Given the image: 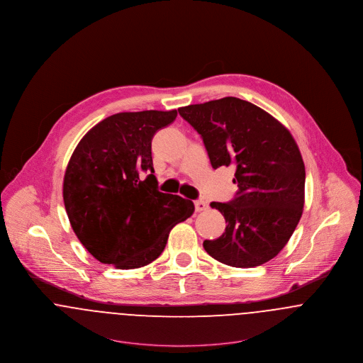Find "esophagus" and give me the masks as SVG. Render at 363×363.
<instances>
[{"mask_svg":"<svg viewBox=\"0 0 363 363\" xmlns=\"http://www.w3.org/2000/svg\"><path fill=\"white\" fill-rule=\"evenodd\" d=\"M194 208H196L197 213H200V211L207 210V208H208V204H207L204 200L199 199V200H194Z\"/></svg>","mask_w":363,"mask_h":363,"instance_id":"1","label":"esophagus"}]
</instances>
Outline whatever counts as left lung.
<instances>
[{"label": "left lung", "instance_id": "8db88e82", "mask_svg": "<svg viewBox=\"0 0 363 363\" xmlns=\"http://www.w3.org/2000/svg\"><path fill=\"white\" fill-rule=\"evenodd\" d=\"M201 135L213 169L232 166L238 186L229 203L210 206L225 216V233L203 242L207 254L232 267H256L286 245L304 206L306 170L289 130L237 97L178 108Z\"/></svg>", "mask_w": 363, "mask_h": 363}]
</instances>
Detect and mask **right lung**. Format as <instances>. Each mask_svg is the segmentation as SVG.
<instances>
[{"instance_id": "add662e5", "label": "right lung", "mask_w": 363, "mask_h": 363, "mask_svg": "<svg viewBox=\"0 0 363 363\" xmlns=\"http://www.w3.org/2000/svg\"><path fill=\"white\" fill-rule=\"evenodd\" d=\"M175 118L177 109L115 113L90 128L74 150L63 184L65 211L99 262L118 269L150 264L171 229L194 211L191 200L159 192L153 175L152 138Z\"/></svg>"}]
</instances>
